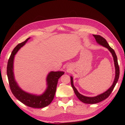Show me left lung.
<instances>
[{
	"mask_svg": "<svg viewBox=\"0 0 125 125\" xmlns=\"http://www.w3.org/2000/svg\"><path fill=\"white\" fill-rule=\"evenodd\" d=\"M93 36L95 38L96 42L97 44L101 45V46H103L104 47L107 48L108 51L111 52L112 54L113 59H114V65L115 68V77L114 82L113 83V84L112 86L109 88L107 91H106L104 93H102L101 94H99L97 96H93V97H88L82 95L80 93H79L77 89L75 88V86L73 85V78L72 76H70V80H71V84L72 88H73V91L74 92V93L78 99L80 100L81 102H83L84 103L86 104H96L97 103L105 100L109 96L111 93H112V91L114 89V87L115 86L117 81L118 80L119 77V68L118 63V61H117V56L115 54V52L114 50L108 44V43L107 42L106 40L103 37L101 36L100 35H93Z\"/></svg>",
	"mask_w": 125,
	"mask_h": 125,
	"instance_id": "8db88e82",
	"label": "left lung"
}]
</instances>
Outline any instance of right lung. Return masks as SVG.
<instances>
[{"mask_svg":"<svg viewBox=\"0 0 125 125\" xmlns=\"http://www.w3.org/2000/svg\"><path fill=\"white\" fill-rule=\"evenodd\" d=\"M30 37L23 42L19 44L11 52L8 62L7 74L9 86L13 95L22 103L33 108H43L51 104L55 94L58 79L65 73L63 71H51L46 77V89L40 95L34 94L24 91L19 86L15 79L13 70L14 57L20 49L27 42Z\"/></svg>","mask_w":125,"mask_h":125,"instance_id":"add662e5","label":"right lung"}]
</instances>
